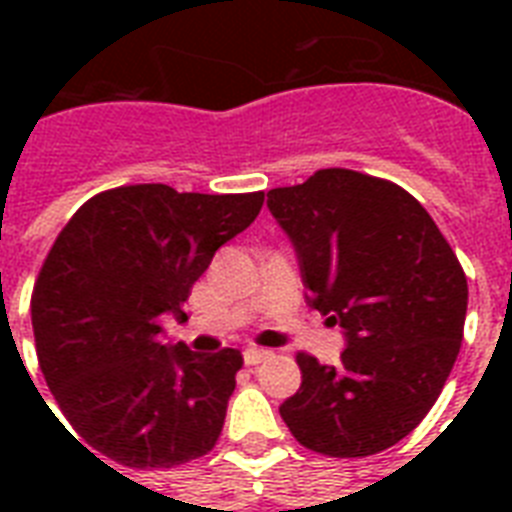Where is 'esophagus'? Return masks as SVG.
<instances>
[{"instance_id": "1", "label": "esophagus", "mask_w": 512, "mask_h": 512, "mask_svg": "<svg viewBox=\"0 0 512 512\" xmlns=\"http://www.w3.org/2000/svg\"><path fill=\"white\" fill-rule=\"evenodd\" d=\"M271 356V350H263V348H247L244 350V364L255 366V364H263L265 358Z\"/></svg>"}]
</instances>
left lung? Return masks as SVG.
<instances>
[{
	"label": "left lung",
	"instance_id": "1",
	"mask_svg": "<svg viewBox=\"0 0 512 512\" xmlns=\"http://www.w3.org/2000/svg\"><path fill=\"white\" fill-rule=\"evenodd\" d=\"M295 244L308 303L340 324V364L297 353L303 385L279 406L292 436L327 457H369L409 436L436 404L462 345L468 279L401 185L332 170L268 191Z\"/></svg>",
	"mask_w": 512,
	"mask_h": 512
}]
</instances>
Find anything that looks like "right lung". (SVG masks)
Segmentation results:
<instances>
[{
  "label": "right lung",
  "instance_id": "1",
  "mask_svg": "<svg viewBox=\"0 0 512 512\" xmlns=\"http://www.w3.org/2000/svg\"><path fill=\"white\" fill-rule=\"evenodd\" d=\"M263 199L122 185L84 201L58 233L31 292L36 356L60 412L100 457L156 470L212 452L244 358L164 345L162 316L185 319L193 281Z\"/></svg>",
  "mask_w": 512,
  "mask_h": 512
}]
</instances>
